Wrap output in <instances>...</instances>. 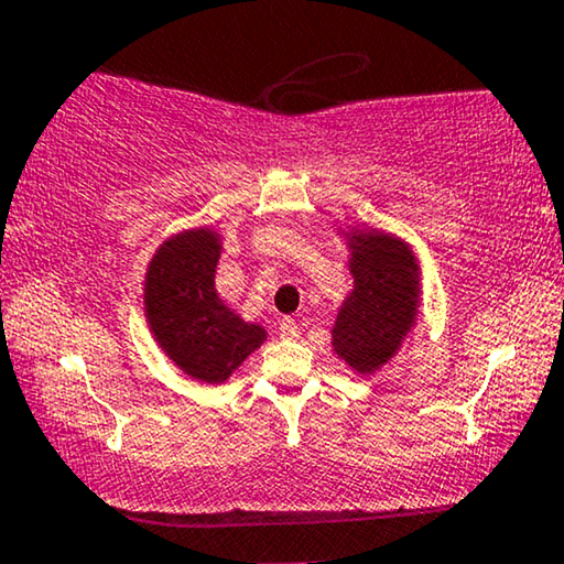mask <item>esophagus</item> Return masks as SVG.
Listing matches in <instances>:
<instances>
[{"instance_id": "obj_1", "label": "esophagus", "mask_w": 564, "mask_h": 564, "mask_svg": "<svg viewBox=\"0 0 564 564\" xmlns=\"http://www.w3.org/2000/svg\"><path fill=\"white\" fill-rule=\"evenodd\" d=\"M279 335L283 339H299L301 337V327L293 319H281L279 324Z\"/></svg>"}]
</instances>
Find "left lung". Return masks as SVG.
<instances>
[{
    "mask_svg": "<svg viewBox=\"0 0 564 564\" xmlns=\"http://www.w3.org/2000/svg\"><path fill=\"white\" fill-rule=\"evenodd\" d=\"M355 289L332 329L335 350L360 372L383 365L411 327L416 308V265L406 245L388 235L352 240Z\"/></svg>",
    "mask_w": 564,
    "mask_h": 564,
    "instance_id": "obj_1",
    "label": "left lung"
}]
</instances>
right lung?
Returning a JSON list of instances; mask_svg holds the SVG:
<instances>
[{
    "mask_svg": "<svg viewBox=\"0 0 564 564\" xmlns=\"http://www.w3.org/2000/svg\"><path fill=\"white\" fill-rule=\"evenodd\" d=\"M217 235L192 229L158 250L145 279V308L153 335L188 376L221 383L258 350L265 332L245 324L214 291Z\"/></svg>",
    "mask_w": 564,
    "mask_h": 564,
    "instance_id": "1",
    "label": "right lung"
}]
</instances>
